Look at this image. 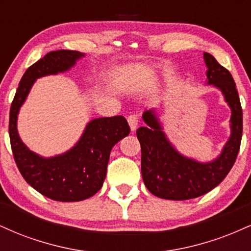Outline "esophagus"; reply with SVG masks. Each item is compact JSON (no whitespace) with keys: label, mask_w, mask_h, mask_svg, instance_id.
<instances>
[{"label":"esophagus","mask_w":251,"mask_h":251,"mask_svg":"<svg viewBox=\"0 0 251 251\" xmlns=\"http://www.w3.org/2000/svg\"><path fill=\"white\" fill-rule=\"evenodd\" d=\"M127 122L129 127H131V131H135L138 126V117L135 114H131V116L127 117Z\"/></svg>","instance_id":"34e87169"}]
</instances>
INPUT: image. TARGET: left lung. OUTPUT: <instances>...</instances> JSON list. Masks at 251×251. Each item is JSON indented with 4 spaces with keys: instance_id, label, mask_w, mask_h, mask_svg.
Here are the masks:
<instances>
[{
    "instance_id": "obj_1",
    "label": "left lung",
    "mask_w": 251,
    "mask_h": 251,
    "mask_svg": "<svg viewBox=\"0 0 251 251\" xmlns=\"http://www.w3.org/2000/svg\"><path fill=\"white\" fill-rule=\"evenodd\" d=\"M204 61L208 67V85L220 89L231 109V134L216 159L201 163L180 154L174 148L154 109L144 112L146 126L137 129L142 148L143 180L152 195L164 200L185 201L208 194L226 177L240 151L243 113L236 83L230 72L211 54L204 53Z\"/></svg>"
}]
</instances>
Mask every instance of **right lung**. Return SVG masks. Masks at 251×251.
<instances>
[{"label": "right lung", "instance_id": "right-lung-1", "mask_svg": "<svg viewBox=\"0 0 251 251\" xmlns=\"http://www.w3.org/2000/svg\"><path fill=\"white\" fill-rule=\"evenodd\" d=\"M85 54L55 50L31 65L22 76L9 116V137L14 159L25 180L37 192L59 201H79L101 189L111 150L128 135L129 126L123 116L91 120L75 145L65 153L43 158L30 151L17 132V114L36 79L71 70Z\"/></svg>", "mask_w": 251, "mask_h": 251}]
</instances>
